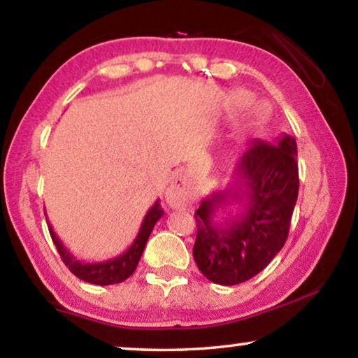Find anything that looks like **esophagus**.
Returning a JSON list of instances; mask_svg holds the SVG:
<instances>
[{"label": "esophagus", "instance_id": "esophagus-1", "mask_svg": "<svg viewBox=\"0 0 358 358\" xmlns=\"http://www.w3.org/2000/svg\"><path fill=\"white\" fill-rule=\"evenodd\" d=\"M166 201L171 208H183L191 201V189L183 180L178 178L167 187Z\"/></svg>", "mask_w": 358, "mask_h": 358}]
</instances>
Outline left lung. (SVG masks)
<instances>
[{"label":"left lung","mask_w":358,"mask_h":358,"mask_svg":"<svg viewBox=\"0 0 358 358\" xmlns=\"http://www.w3.org/2000/svg\"><path fill=\"white\" fill-rule=\"evenodd\" d=\"M238 178L211 192L196 211L194 260L207 280L235 286L260 273L289 235L299 197L296 142L284 134L275 142L251 141L237 164ZM237 203L242 211L217 223L215 211Z\"/></svg>","instance_id":"left-lung-1"}]
</instances>
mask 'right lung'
I'll list each match as a JSON object with an SVG mask.
<instances>
[{"label": "right lung", "instance_id": "right-lung-1", "mask_svg": "<svg viewBox=\"0 0 358 358\" xmlns=\"http://www.w3.org/2000/svg\"><path fill=\"white\" fill-rule=\"evenodd\" d=\"M164 211H162L159 201H156L153 207H151L147 215H145L141 230H138L137 237L128 250L120 256L102 260V262H82L77 257L72 256L68 248L63 245V241L57 237V234L53 232V227L48 224V232L55 243L57 250L62 256V260L64 265L74 273L78 280L87 281L90 284H98V286H110V284H118L121 281L128 280V278L134 273L137 268L138 260L142 257V252L147 245L148 237L153 230L155 224L161 220Z\"/></svg>", "mask_w": 358, "mask_h": 358}]
</instances>
